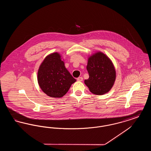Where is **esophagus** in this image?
Here are the masks:
<instances>
[{
	"mask_svg": "<svg viewBox=\"0 0 151 151\" xmlns=\"http://www.w3.org/2000/svg\"><path fill=\"white\" fill-rule=\"evenodd\" d=\"M77 80L79 81H82L83 80V78L82 77H79L78 78H77Z\"/></svg>",
	"mask_w": 151,
	"mask_h": 151,
	"instance_id": "esophagus-1",
	"label": "esophagus"
}]
</instances>
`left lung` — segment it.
<instances>
[{
    "label": "left lung",
    "instance_id": "8db88e82",
    "mask_svg": "<svg viewBox=\"0 0 151 151\" xmlns=\"http://www.w3.org/2000/svg\"><path fill=\"white\" fill-rule=\"evenodd\" d=\"M86 70L89 79L84 80L90 92L97 95L108 93L113 86L116 72L111 60L103 52L99 51L88 58Z\"/></svg>",
    "mask_w": 151,
    "mask_h": 151
}]
</instances>
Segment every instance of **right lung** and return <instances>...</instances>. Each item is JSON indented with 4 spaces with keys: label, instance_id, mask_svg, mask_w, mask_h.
<instances>
[{
    "label": "right lung",
    "instance_id": "right-lung-1",
    "mask_svg": "<svg viewBox=\"0 0 151 151\" xmlns=\"http://www.w3.org/2000/svg\"><path fill=\"white\" fill-rule=\"evenodd\" d=\"M37 80L43 92L54 98L65 96L76 81L66 69L61 55L57 52L45 58L39 67Z\"/></svg>",
    "mask_w": 151,
    "mask_h": 151
}]
</instances>
